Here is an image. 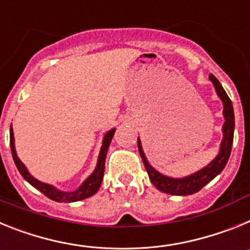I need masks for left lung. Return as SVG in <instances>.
Returning <instances> with one entry per match:
<instances>
[{"label":"left lung","mask_w":250,"mask_h":250,"mask_svg":"<svg viewBox=\"0 0 250 250\" xmlns=\"http://www.w3.org/2000/svg\"><path fill=\"white\" fill-rule=\"evenodd\" d=\"M210 82L212 83L215 92L220 101L223 102V116H224L225 122L223 125V140L220 143V148H219V153L216 157L210 162L209 165H206L201 170L196 171L195 173H191L188 176L181 177V179H175V177L166 176L162 175L161 172H158L156 168L149 165L147 161L146 155L143 152L142 145H141L140 137L137 138L138 142V151L142 157V161L146 167L148 177L151 182L162 192L170 195H176V196H186V195H192L197 191H200L206 184H209L212 179H215L221 171L224 170L225 165H227L228 160H229L230 152H231V146H233V138H234V127H235V121H234V109L231 101L229 99L228 94L225 93L224 88L219 83V80L216 79L212 74L209 75Z\"/></svg>","instance_id":"obj_1"}]
</instances>
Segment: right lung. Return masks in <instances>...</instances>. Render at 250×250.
<instances>
[{
  "label": "right lung",
  "mask_w": 250,
  "mask_h": 250,
  "mask_svg": "<svg viewBox=\"0 0 250 250\" xmlns=\"http://www.w3.org/2000/svg\"><path fill=\"white\" fill-rule=\"evenodd\" d=\"M116 128H112L110 131L104 134L103 143H102L101 152H99L98 161H97V166H95L94 171L92 172L90 176L86 177L84 182L77 190L74 191H62L59 188H56L55 186L50 185V184H45V182L39 181L38 179H35L29 170L26 168L25 165L21 162V160L17 157L16 148H15V137H14V129H12V125L10 127V145H11V152H12V157H14L15 165H16L19 172L22 175L23 179L29 182L30 185L34 186L35 188H38L41 191L45 196L58 203H75V201L84 200L88 197L93 196V195L99 190L102 185V180L104 176V166H105V157H107V152L109 148V145L112 142V138L114 136Z\"/></svg>",
  "instance_id": "right-lung-1"
}]
</instances>
